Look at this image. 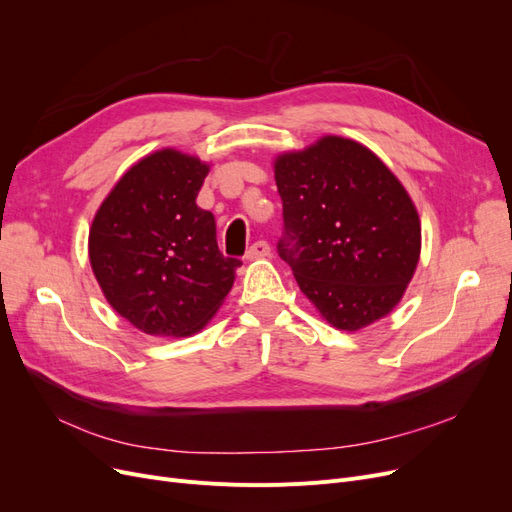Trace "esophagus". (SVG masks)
Returning a JSON list of instances; mask_svg holds the SVG:
<instances>
[{"label":"esophagus","mask_w":512,"mask_h":512,"mask_svg":"<svg viewBox=\"0 0 512 512\" xmlns=\"http://www.w3.org/2000/svg\"><path fill=\"white\" fill-rule=\"evenodd\" d=\"M271 254V248H269V243L266 241H256L254 246L248 250V254H246V258L248 260H260V258H266Z\"/></svg>","instance_id":"34e87169"}]
</instances>
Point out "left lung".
Masks as SVG:
<instances>
[{"label":"left lung","instance_id":"left-lung-1","mask_svg":"<svg viewBox=\"0 0 512 512\" xmlns=\"http://www.w3.org/2000/svg\"><path fill=\"white\" fill-rule=\"evenodd\" d=\"M287 239L279 256L331 327L360 331L392 312L421 258V218L367 145L323 135L273 160Z\"/></svg>","mask_w":512,"mask_h":512}]
</instances>
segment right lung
I'll return each mask as SVG.
<instances>
[{
	"mask_svg": "<svg viewBox=\"0 0 512 512\" xmlns=\"http://www.w3.org/2000/svg\"><path fill=\"white\" fill-rule=\"evenodd\" d=\"M210 162L175 148L137 160L89 227V262L106 302L156 337L202 331L241 266L216 246L214 216L198 208Z\"/></svg>",
	"mask_w": 512,
	"mask_h": 512,
	"instance_id": "1",
	"label": "right lung"
}]
</instances>
